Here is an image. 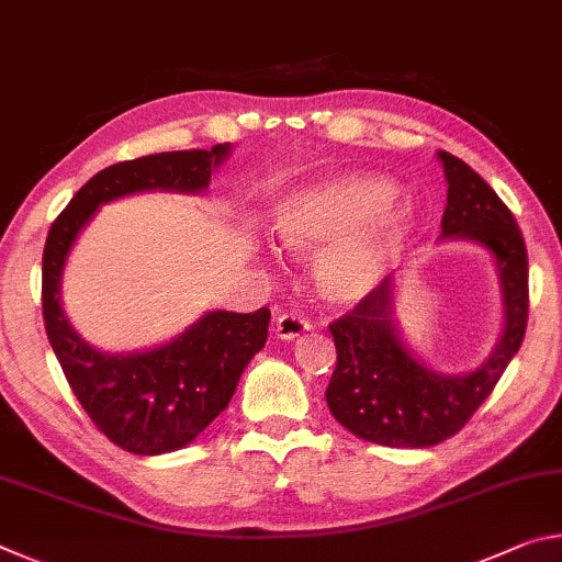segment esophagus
Returning a JSON list of instances; mask_svg holds the SVG:
<instances>
[{
	"label": "esophagus",
	"instance_id": "34e87169",
	"mask_svg": "<svg viewBox=\"0 0 562 562\" xmlns=\"http://www.w3.org/2000/svg\"><path fill=\"white\" fill-rule=\"evenodd\" d=\"M304 331H310V322L304 317H297V315H282L278 317V322H274V335H278V339H297L302 337Z\"/></svg>",
	"mask_w": 562,
	"mask_h": 562
}]
</instances>
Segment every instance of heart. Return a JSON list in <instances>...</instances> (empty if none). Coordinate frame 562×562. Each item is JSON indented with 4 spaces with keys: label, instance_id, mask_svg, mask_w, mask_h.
Segmentation results:
<instances>
[{
    "label": "heart",
    "instance_id": "1",
    "mask_svg": "<svg viewBox=\"0 0 562 562\" xmlns=\"http://www.w3.org/2000/svg\"><path fill=\"white\" fill-rule=\"evenodd\" d=\"M374 173H345L284 193L272 207V235L294 258H312L319 297L355 307L382 288L416 231L412 203Z\"/></svg>",
    "mask_w": 562,
    "mask_h": 562
}]
</instances>
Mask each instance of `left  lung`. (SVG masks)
<instances>
[{
  "label": "left lung",
  "mask_w": 562,
  "mask_h": 562,
  "mask_svg": "<svg viewBox=\"0 0 562 562\" xmlns=\"http://www.w3.org/2000/svg\"><path fill=\"white\" fill-rule=\"evenodd\" d=\"M436 158L449 183L439 240L488 250L501 282L503 329L473 372H436L396 325V274L331 322L337 367L325 392L329 412L359 439L394 449H426L461 431L516 357L528 325V252L516 217L469 164L446 150Z\"/></svg>",
  "instance_id": "1"
}]
</instances>
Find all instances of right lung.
<instances>
[{
    "mask_svg": "<svg viewBox=\"0 0 562 562\" xmlns=\"http://www.w3.org/2000/svg\"><path fill=\"white\" fill-rule=\"evenodd\" d=\"M231 144L173 150L103 168L64 213L44 245V327L74 396L103 436L138 456L170 453L195 441L225 412L237 382L268 341L270 310L250 315L213 310L164 345L109 355L71 327L61 307V274L76 237L101 205L146 190L203 193Z\"/></svg>",
    "mask_w": 562,
    "mask_h": 562,
    "instance_id": "add662e5",
    "label": "right lung"
}]
</instances>
